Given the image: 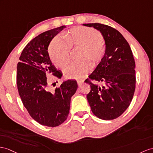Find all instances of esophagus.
<instances>
[{"label": "esophagus", "instance_id": "1", "mask_svg": "<svg viewBox=\"0 0 153 153\" xmlns=\"http://www.w3.org/2000/svg\"><path fill=\"white\" fill-rule=\"evenodd\" d=\"M84 83V81L83 80H77V84H78V85H81L82 84Z\"/></svg>", "mask_w": 153, "mask_h": 153}]
</instances>
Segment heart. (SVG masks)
<instances>
[{
  "instance_id": "1",
  "label": "heart",
  "mask_w": 153,
  "mask_h": 153,
  "mask_svg": "<svg viewBox=\"0 0 153 153\" xmlns=\"http://www.w3.org/2000/svg\"><path fill=\"white\" fill-rule=\"evenodd\" d=\"M104 37L95 29L76 27L62 34V38H55L48 47L52 62L58 68H64L70 59L69 49L80 48L81 61L79 65H70L64 69L68 79H79L89 73L91 65H96L102 60L105 54ZM89 61L88 62V61Z\"/></svg>"
}]
</instances>
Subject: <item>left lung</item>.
Wrapping results in <instances>:
<instances>
[{"label": "left lung", "instance_id": "left-lung-1", "mask_svg": "<svg viewBox=\"0 0 153 153\" xmlns=\"http://www.w3.org/2000/svg\"><path fill=\"white\" fill-rule=\"evenodd\" d=\"M82 25L94 27L102 33L105 54L95 69L89 75L101 82L102 86L91 83L87 99L93 114L104 120L120 117L132 101L136 88L135 62L129 44L115 28L100 23Z\"/></svg>", "mask_w": 153, "mask_h": 153}]
</instances>
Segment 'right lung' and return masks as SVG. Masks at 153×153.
<instances>
[{
	"label": "right lung",
	"mask_w": 153,
	"mask_h": 153,
	"mask_svg": "<svg viewBox=\"0 0 153 153\" xmlns=\"http://www.w3.org/2000/svg\"><path fill=\"white\" fill-rule=\"evenodd\" d=\"M65 26L49 30L32 39L22 51L17 64L19 94L30 116L39 124L55 127L68 117L71 97L78 88L75 80L64 81L51 91L46 74L61 79L48 53L51 42Z\"/></svg>",
	"instance_id": "1"
}]
</instances>
